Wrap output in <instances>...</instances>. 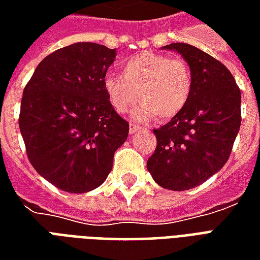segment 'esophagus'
<instances>
[{"label": "esophagus", "mask_w": 260, "mask_h": 260, "mask_svg": "<svg viewBox=\"0 0 260 260\" xmlns=\"http://www.w3.org/2000/svg\"><path fill=\"white\" fill-rule=\"evenodd\" d=\"M141 129V126L139 125H135V124H131L129 126V134H135V132H138V131Z\"/></svg>", "instance_id": "34e87169"}]
</instances>
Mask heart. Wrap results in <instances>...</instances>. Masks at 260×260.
I'll return each mask as SVG.
<instances>
[{"label": "heart", "mask_w": 260, "mask_h": 260, "mask_svg": "<svg viewBox=\"0 0 260 260\" xmlns=\"http://www.w3.org/2000/svg\"><path fill=\"white\" fill-rule=\"evenodd\" d=\"M193 89V76L184 59L166 54L142 51L121 64V75L103 78V90L111 107L125 114L138 100L132 117L147 121L158 115L171 119L182 113Z\"/></svg>", "instance_id": "b5f03b06"}]
</instances>
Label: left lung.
I'll return each mask as SVG.
<instances>
[{
    "instance_id": "8db88e82",
    "label": "left lung",
    "mask_w": 260,
    "mask_h": 260,
    "mask_svg": "<svg viewBox=\"0 0 260 260\" xmlns=\"http://www.w3.org/2000/svg\"><path fill=\"white\" fill-rule=\"evenodd\" d=\"M163 48L188 62L193 89L182 113L153 129L157 146L147 170L160 186L186 191L227 163L241 126V90L227 67L199 48L186 43Z\"/></svg>"
}]
</instances>
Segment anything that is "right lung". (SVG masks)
I'll return each mask as SVG.
<instances>
[{
  "label": "right lung",
  "mask_w": 260,
  "mask_h": 260,
  "mask_svg": "<svg viewBox=\"0 0 260 260\" xmlns=\"http://www.w3.org/2000/svg\"><path fill=\"white\" fill-rule=\"evenodd\" d=\"M115 55V48L75 43L48 54L25 86L19 129L29 161L65 192L102 185L128 138L129 124L103 90Z\"/></svg>",
  "instance_id": "obj_1"
}]
</instances>
